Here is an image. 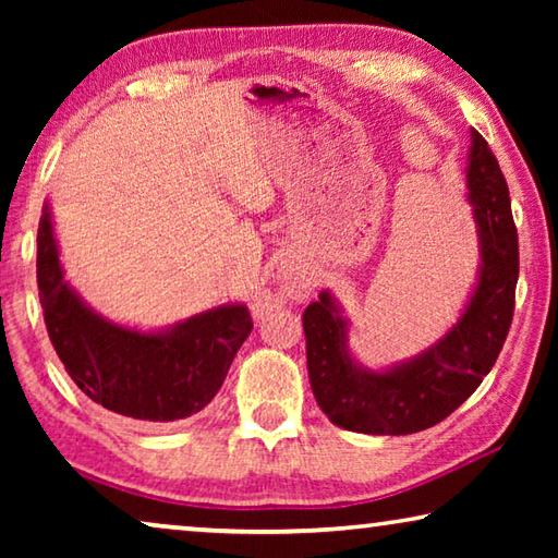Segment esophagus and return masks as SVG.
<instances>
[{
  "label": "esophagus",
  "instance_id": "obj_1",
  "mask_svg": "<svg viewBox=\"0 0 558 558\" xmlns=\"http://www.w3.org/2000/svg\"><path fill=\"white\" fill-rule=\"evenodd\" d=\"M288 292H290V298H305L310 292V282L305 278H292L288 286ZM276 302H278V298L272 295V292H260L256 302H253V313L256 315L268 313V310L276 307Z\"/></svg>",
  "mask_w": 558,
  "mask_h": 558
}]
</instances>
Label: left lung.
<instances>
[{"label": "left lung", "instance_id": "left-lung-1", "mask_svg": "<svg viewBox=\"0 0 558 558\" xmlns=\"http://www.w3.org/2000/svg\"><path fill=\"white\" fill-rule=\"evenodd\" d=\"M468 184L483 268L465 315L436 347L391 372H364L347 352V323L327 292L302 315L310 386L335 426L369 436L426 430L465 403L495 366L514 315L519 243L505 174L477 130Z\"/></svg>", "mask_w": 558, "mask_h": 558}]
</instances>
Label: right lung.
I'll list each match as a JSON object with an SVG mask.
<instances>
[{
    "mask_svg": "<svg viewBox=\"0 0 558 558\" xmlns=\"http://www.w3.org/2000/svg\"><path fill=\"white\" fill-rule=\"evenodd\" d=\"M36 282L46 332L75 386L102 409L135 421L167 423L199 413L221 389L235 352L253 329L243 305L209 310L159 335L110 325L63 280L46 209Z\"/></svg>",
    "mask_w": 558,
    "mask_h": 558,
    "instance_id": "add662e5",
    "label": "right lung"
}]
</instances>
